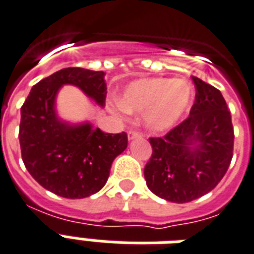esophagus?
<instances>
[{
  "instance_id": "esophagus-1",
  "label": "esophagus",
  "mask_w": 254,
  "mask_h": 254,
  "mask_svg": "<svg viewBox=\"0 0 254 254\" xmlns=\"http://www.w3.org/2000/svg\"><path fill=\"white\" fill-rule=\"evenodd\" d=\"M138 138H143L142 132H139V131H136V129H129L128 131L129 140H132V139H138Z\"/></svg>"
}]
</instances>
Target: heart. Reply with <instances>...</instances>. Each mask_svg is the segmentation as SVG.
<instances>
[{"label": "heart", "instance_id": "1", "mask_svg": "<svg viewBox=\"0 0 254 254\" xmlns=\"http://www.w3.org/2000/svg\"><path fill=\"white\" fill-rule=\"evenodd\" d=\"M192 100V89L174 79H142L131 83L119 98L126 112L144 114V123L152 131H165L178 122Z\"/></svg>", "mask_w": 254, "mask_h": 254}]
</instances>
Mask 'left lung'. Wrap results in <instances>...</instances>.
Returning <instances> with one entry per match:
<instances>
[{
	"label": "left lung",
	"instance_id": "1",
	"mask_svg": "<svg viewBox=\"0 0 254 254\" xmlns=\"http://www.w3.org/2000/svg\"><path fill=\"white\" fill-rule=\"evenodd\" d=\"M195 102L190 115L165 136L150 138L144 167L148 189L166 201L185 203L211 191L233 156L232 116L222 93L192 76Z\"/></svg>",
	"mask_w": 254,
	"mask_h": 254
}]
</instances>
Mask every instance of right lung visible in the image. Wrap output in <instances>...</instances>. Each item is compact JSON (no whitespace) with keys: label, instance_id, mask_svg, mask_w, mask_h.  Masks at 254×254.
<instances>
[{"label":"right lung","instance_id":"right-lung-1","mask_svg":"<svg viewBox=\"0 0 254 254\" xmlns=\"http://www.w3.org/2000/svg\"><path fill=\"white\" fill-rule=\"evenodd\" d=\"M79 87L99 106L106 104L103 70L64 68L33 85L21 107V156L29 174L44 189L69 199L98 192L110 177L116 156L127 147V134H108L89 123L70 126L55 111L57 91Z\"/></svg>","mask_w":254,"mask_h":254}]
</instances>
